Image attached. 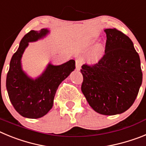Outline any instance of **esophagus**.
Wrapping results in <instances>:
<instances>
[{
  "mask_svg": "<svg viewBox=\"0 0 146 146\" xmlns=\"http://www.w3.org/2000/svg\"><path fill=\"white\" fill-rule=\"evenodd\" d=\"M82 64V62L80 59H77L75 60V66H76V70H80V67Z\"/></svg>",
  "mask_w": 146,
  "mask_h": 146,
  "instance_id": "esophagus-1",
  "label": "esophagus"
}]
</instances>
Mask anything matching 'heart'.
<instances>
[{
	"label": "heart",
	"mask_w": 146,
	"mask_h": 146,
	"mask_svg": "<svg viewBox=\"0 0 146 146\" xmlns=\"http://www.w3.org/2000/svg\"><path fill=\"white\" fill-rule=\"evenodd\" d=\"M104 48L102 43H97L94 46L89 55V60L91 63H96L102 58Z\"/></svg>",
	"instance_id": "heart-1"
}]
</instances>
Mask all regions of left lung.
Wrapping results in <instances>:
<instances>
[{"instance_id": "1", "label": "left lung", "mask_w": 146, "mask_h": 146, "mask_svg": "<svg viewBox=\"0 0 146 146\" xmlns=\"http://www.w3.org/2000/svg\"><path fill=\"white\" fill-rule=\"evenodd\" d=\"M105 54L94 66L82 65L81 90L94 111L121 114L133 104L143 81L140 59L133 42L115 28L104 29Z\"/></svg>"}]
</instances>
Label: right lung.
I'll return each instance as SVG.
<instances>
[{"label": "right lung", "instance_id": "1", "mask_svg": "<svg viewBox=\"0 0 146 146\" xmlns=\"http://www.w3.org/2000/svg\"><path fill=\"white\" fill-rule=\"evenodd\" d=\"M50 33L48 28L31 31L22 38L10 61L6 89L16 111L25 118H39L47 114L52 109L59 85L75 69V60L72 59L61 65L49 62L42 74L36 77L23 69L22 58L29 43L44 39Z\"/></svg>", "mask_w": 146, "mask_h": 146}]
</instances>
